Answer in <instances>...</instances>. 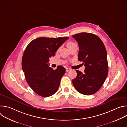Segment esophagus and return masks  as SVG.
Instances as JSON below:
<instances>
[{
    "mask_svg": "<svg viewBox=\"0 0 127 127\" xmlns=\"http://www.w3.org/2000/svg\"><path fill=\"white\" fill-rule=\"evenodd\" d=\"M69 70H70V68H66V72H68V71H69Z\"/></svg>",
    "mask_w": 127,
    "mask_h": 127,
    "instance_id": "34e87169",
    "label": "esophagus"
}]
</instances>
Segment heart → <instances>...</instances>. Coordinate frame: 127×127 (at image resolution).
I'll list each match as a JSON object with an SVG mask.
<instances>
[{
    "label": "heart",
    "mask_w": 127,
    "mask_h": 127,
    "mask_svg": "<svg viewBox=\"0 0 127 127\" xmlns=\"http://www.w3.org/2000/svg\"><path fill=\"white\" fill-rule=\"evenodd\" d=\"M76 45L75 43L72 42H69L68 43H67V47L70 49V48H71L72 47L74 46V45Z\"/></svg>",
    "instance_id": "obj_1"
}]
</instances>
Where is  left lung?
Segmentation results:
<instances>
[{
  "label": "left lung",
  "mask_w": 127,
  "mask_h": 127,
  "mask_svg": "<svg viewBox=\"0 0 127 127\" xmlns=\"http://www.w3.org/2000/svg\"><path fill=\"white\" fill-rule=\"evenodd\" d=\"M79 46L78 60L85 67L84 73L76 70L72 80L75 88L84 95H92L101 88L108 74L107 53L105 46L96 35L80 32L73 35Z\"/></svg>",
  "instance_id": "8db88e82"
}]
</instances>
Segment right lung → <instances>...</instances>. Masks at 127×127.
<instances>
[{
  "label": "right lung",
  "mask_w": 127,
  "mask_h": 127,
  "mask_svg": "<svg viewBox=\"0 0 127 127\" xmlns=\"http://www.w3.org/2000/svg\"><path fill=\"white\" fill-rule=\"evenodd\" d=\"M68 38H39L32 41L24 51L22 65L26 81L33 92L42 97L50 96L58 89L66 69L60 66L54 70L48 62Z\"/></svg>",
  "instance_id": "obj_1"
}]
</instances>
